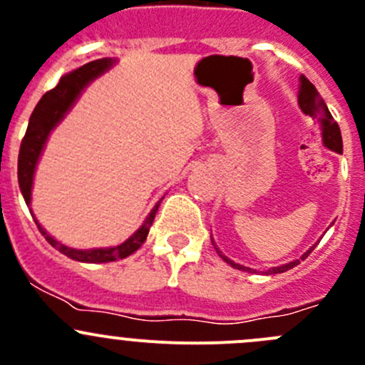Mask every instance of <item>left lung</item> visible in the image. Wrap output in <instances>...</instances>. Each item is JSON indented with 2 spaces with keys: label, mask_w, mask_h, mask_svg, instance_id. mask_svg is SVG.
Returning a JSON list of instances; mask_svg holds the SVG:
<instances>
[{
  "label": "left lung",
  "mask_w": 365,
  "mask_h": 365,
  "mask_svg": "<svg viewBox=\"0 0 365 365\" xmlns=\"http://www.w3.org/2000/svg\"><path fill=\"white\" fill-rule=\"evenodd\" d=\"M298 81H300V84H298V104H300V109L305 114H309L312 120L322 121L323 143H325V146H329V148L334 150V152L342 153V139H341L339 125H337V121L334 120L332 114H330L329 108H327V104H325V101L319 97L318 90H316L314 84H312L311 81L307 79V77L300 76V79H298ZM212 244H213V247H215V242H213V238H212ZM314 247H316V245H312V247L309 249V251L305 252L304 256L300 257V259L292 261V263H288V264H282V267L272 268V270H268V274H282V272H286V270H292L293 267H297L300 261H304L305 257L309 256V254L314 251ZM217 252H219V256L222 257L226 263H230L233 268H238V270H244V272H251V268L244 267V264L233 263L231 259H227L224 254H220L219 249H217Z\"/></svg>",
  "instance_id": "1"
}]
</instances>
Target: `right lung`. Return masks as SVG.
<instances>
[{"label": "right lung", "instance_id": "1", "mask_svg": "<svg viewBox=\"0 0 365 365\" xmlns=\"http://www.w3.org/2000/svg\"><path fill=\"white\" fill-rule=\"evenodd\" d=\"M113 65L111 58H102V60L90 61V63L83 65L81 68L73 70V72L67 73L60 79V83L53 88V90L47 91L40 102L36 104L35 111L31 113L29 118L28 128H26V134L21 141V150H19V160H17V178H19V187L21 192H23L26 205H29L31 201V185H33V175H35L36 162H38L40 153H42L43 145L47 141V135L49 132L56 127L58 121L65 116V113L68 111L70 106L73 104L79 93L83 91V88L90 83L91 79H95L97 76H101L102 72H106ZM160 201L153 206V210L150 212V215L146 217V220L143 222V226L128 238L127 242H123L118 247L111 249H90V251H79V249L67 247V245L60 244V242L54 240L53 237L46 233L42 226L36 222L40 233L46 237V240L53 245L54 249H58L65 256L72 257L76 261H83V263H109V261L123 259V257L130 256L132 252L138 251L143 245V242L148 237L150 226L153 224L155 219V213L159 210Z\"/></svg>", "mask_w": 365, "mask_h": 365}]
</instances>
